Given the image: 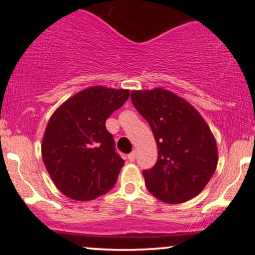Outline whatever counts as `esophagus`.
Instances as JSON below:
<instances>
[{"mask_svg":"<svg viewBox=\"0 0 255 255\" xmlns=\"http://www.w3.org/2000/svg\"><path fill=\"white\" fill-rule=\"evenodd\" d=\"M135 157H136L135 151H133L131 153L128 154V160H129V162H134V160H135Z\"/></svg>","mask_w":255,"mask_h":255,"instance_id":"1","label":"esophagus"}]
</instances>
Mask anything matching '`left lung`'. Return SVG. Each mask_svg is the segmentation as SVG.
I'll return each mask as SVG.
<instances>
[{
  "mask_svg": "<svg viewBox=\"0 0 255 255\" xmlns=\"http://www.w3.org/2000/svg\"><path fill=\"white\" fill-rule=\"evenodd\" d=\"M131 103L156 139V164L142 171L153 197L166 204L194 198L216 170L218 152L209 126L191 104L170 91H131Z\"/></svg>",
  "mask_w": 255,
  "mask_h": 255,
  "instance_id": "8db88e82",
  "label": "left lung"
}]
</instances>
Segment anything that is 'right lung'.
<instances>
[{"label": "right lung", "mask_w": 255, "mask_h": 255, "mask_svg": "<svg viewBox=\"0 0 255 255\" xmlns=\"http://www.w3.org/2000/svg\"><path fill=\"white\" fill-rule=\"evenodd\" d=\"M128 97V90L90 87L64 102L49 120L42 156L52 181L66 197L93 200L115 186L125 160L116 152L105 121Z\"/></svg>", "instance_id": "1"}]
</instances>
